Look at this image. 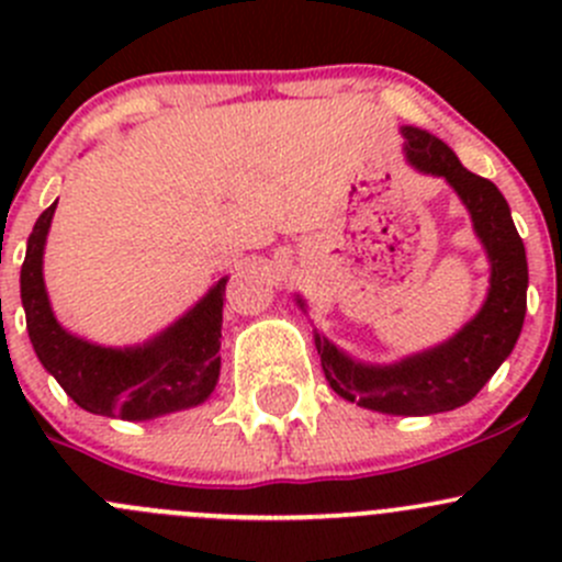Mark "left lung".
Listing matches in <instances>:
<instances>
[{"mask_svg":"<svg viewBox=\"0 0 562 562\" xmlns=\"http://www.w3.org/2000/svg\"><path fill=\"white\" fill-rule=\"evenodd\" d=\"M405 155L422 173L443 176L473 220L490 258V293L473 321L446 342L396 364H361L315 331L328 386L361 407L391 416H429L473 400L517 345L527 310V258L503 192L470 173L454 151L418 127H402ZM304 310L302 299H296Z\"/></svg>","mask_w":562,"mask_h":562,"instance_id":"left-lung-1","label":"left lung"}]
</instances>
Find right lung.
Masks as SVG:
<instances>
[{"label":"right lung","instance_id":"1","mask_svg":"<svg viewBox=\"0 0 562 562\" xmlns=\"http://www.w3.org/2000/svg\"><path fill=\"white\" fill-rule=\"evenodd\" d=\"M56 203L37 217L21 266V304L40 364L78 407L98 416L146 422L187 411L212 396L220 378L225 282L155 339L135 348H103L76 337L54 317L43 282V249Z\"/></svg>","mask_w":562,"mask_h":562}]
</instances>
